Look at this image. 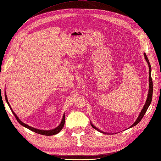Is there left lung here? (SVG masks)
Masks as SVG:
<instances>
[{
    "label": "left lung",
    "mask_w": 161,
    "mask_h": 161,
    "mask_svg": "<svg viewBox=\"0 0 161 161\" xmlns=\"http://www.w3.org/2000/svg\"><path fill=\"white\" fill-rule=\"evenodd\" d=\"M144 57H145V60H146V62H147V64H148V65H149V92H148L147 98L146 102H145V105H144V106H143V108L142 111L140 112V114H139L138 117H137V119H136V120L135 121L134 123L130 127V128H132V127L136 126V125L138 124L139 122L141 121V120L142 119V118H143V116H144V114H145V113H146V111H147V109H148V108H149V105H150L151 103V100H152V96H153V81H152L151 76V65H150L149 62V59H148V58H147L146 54H145V53H144ZM90 123H91V122H90ZM91 126H92L94 129H96V130H97V131H99V132H102V133H103V134H105V132H102V131H101V130H99V129L97 128L95 126H94L92 123H91Z\"/></svg>",
    "instance_id": "left-lung-1"
}]
</instances>
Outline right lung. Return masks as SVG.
<instances>
[{
	"mask_svg": "<svg viewBox=\"0 0 161 161\" xmlns=\"http://www.w3.org/2000/svg\"><path fill=\"white\" fill-rule=\"evenodd\" d=\"M5 99H6V101L8 105V106L10 107V109H11L12 113L14 114V115L15 116V117H16V120H18V122H19V123L21 126H24V127L28 128L29 130H31V131H33V132H35V133L39 134H42V135H44V136H52V135H55V134H57L58 133H59L61 130H62L63 127H64V124H65V114H64L62 120V122H61V123L59 124V125L58 127H56V128L53 129V130H42L36 129V128H33V127L30 126H29V125H27L24 123V122H21V120H19V118L18 117V116L16 115V114L15 113L12 111V108H11V106H10V105L9 104L8 101L7 96H6V91H5Z\"/></svg>",
	"mask_w": 161,
	"mask_h": 161,
	"instance_id": "obj_1",
	"label": "right lung"
}]
</instances>
